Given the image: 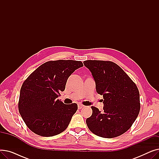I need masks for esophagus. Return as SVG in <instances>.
Masks as SVG:
<instances>
[{
    "mask_svg": "<svg viewBox=\"0 0 159 159\" xmlns=\"http://www.w3.org/2000/svg\"><path fill=\"white\" fill-rule=\"evenodd\" d=\"M84 106L83 105V104H78V109H79V110H80V109H82V108L83 107H84Z\"/></svg>",
    "mask_w": 159,
    "mask_h": 159,
    "instance_id": "esophagus-1",
    "label": "esophagus"
}]
</instances>
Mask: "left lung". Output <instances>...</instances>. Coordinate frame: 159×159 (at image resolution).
<instances>
[{
    "instance_id": "obj_1",
    "label": "left lung",
    "mask_w": 159,
    "mask_h": 159,
    "mask_svg": "<svg viewBox=\"0 0 159 159\" xmlns=\"http://www.w3.org/2000/svg\"><path fill=\"white\" fill-rule=\"evenodd\" d=\"M84 66L92 74L97 92L103 95V111L91 106L86 119L89 129L103 138H114L126 132L140 111L139 89L128 75L111 61L88 60Z\"/></svg>"
}]
</instances>
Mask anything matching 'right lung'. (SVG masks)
I'll use <instances>...</instances> for the list:
<instances>
[{
  "mask_svg": "<svg viewBox=\"0 0 159 159\" xmlns=\"http://www.w3.org/2000/svg\"><path fill=\"white\" fill-rule=\"evenodd\" d=\"M83 66L81 61L58 60L40 66L20 88L19 111L28 128L42 137L60 134L78 109L76 103L64 104L57 98L70 75Z\"/></svg>",
  "mask_w": 159,
  "mask_h": 159,
  "instance_id": "right-lung-1",
  "label": "right lung"
}]
</instances>
